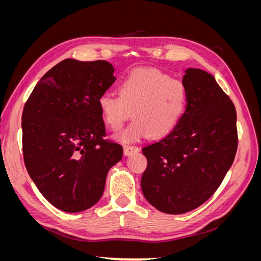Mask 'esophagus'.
<instances>
[{
    "mask_svg": "<svg viewBox=\"0 0 261 261\" xmlns=\"http://www.w3.org/2000/svg\"><path fill=\"white\" fill-rule=\"evenodd\" d=\"M139 152V148L135 146H124V154L125 155H132L134 153Z\"/></svg>",
    "mask_w": 261,
    "mask_h": 261,
    "instance_id": "obj_1",
    "label": "esophagus"
}]
</instances>
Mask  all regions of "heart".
<instances>
[{
    "label": "heart",
    "instance_id": "1",
    "mask_svg": "<svg viewBox=\"0 0 261 261\" xmlns=\"http://www.w3.org/2000/svg\"><path fill=\"white\" fill-rule=\"evenodd\" d=\"M118 97L103 93L98 106L105 122L116 130L133 116L128 127L116 133L115 139L132 143L149 135L161 138L180 122L187 105L185 85L155 68L133 70L117 86Z\"/></svg>",
    "mask_w": 261,
    "mask_h": 261
}]
</instances>
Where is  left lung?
<instances>
[{
	"label": "left lung",
	"mask_w": 261,
	"mask_h": 261,
	"mask_svg": "<svg viewBox=\"0 0 261 261\" xmlns=\"http://www.w3.org/2000/svg\"><path fill=\"white\" fill-rule=\"evenodd\" d=\"M181 83L187 105L180 122L167 137L143 149L148 161L143 194L155 209L170 215L194 210L209 199L238 149L235 107L215 77L189 67Z\"/></svg>",
	"instance_id": "left-lung-1"
}]
</instances>
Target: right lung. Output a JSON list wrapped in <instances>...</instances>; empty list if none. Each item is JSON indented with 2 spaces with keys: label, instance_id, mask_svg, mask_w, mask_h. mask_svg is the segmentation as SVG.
<instances>
[{
  "label": "right lung",
  "instance_id": "obj_1",
  "mask_svg": "<svg viewBox=\"0 0 261 261\" xmlns=\"http://www.w3.org/2000/svg\"><path fill=\"white\" fill-rule=\"evenodd\" d=\"M107 61L66 59L38 82L22 111V151L31 179L64 212L96 204L123 147L103 139L98 100L113 85Z\"/></svg>",
  "mask_w": 261,
  "mask_h": 261
}]
</instances>
